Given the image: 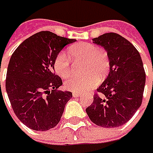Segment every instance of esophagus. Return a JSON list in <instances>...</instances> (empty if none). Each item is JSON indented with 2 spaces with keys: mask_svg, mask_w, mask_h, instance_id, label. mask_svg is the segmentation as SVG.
Wrapping results in <instances>:
<instances>
[{
  "mask_svg": "<svg viewBox=\"0 0 153 153\" xmlns=\"http://www.w3.org/2000/svg\"><path fill=\"white\" fill-rule=\"evenodd\" d=\"M81 94H79V93H76V92H74L73 93V97H74V98H77V97H79V96H81Z\"/></svg>",
  "mask_w": 153,
  "mask_h": 153,
  "instance_id": "obj_1",
  "label": "esophagus"
}]
</instances>
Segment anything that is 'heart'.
I'll use <instances>...</instances> for the list:
<instances>
[{
  "instance_id": "heart-1",
  "label": "heart",
  "mask_w": 153,
  "mask_h": 153,
  "mask_svg": "<svg viewBox=\"0 0 153 153\" xmlns=\"http://www.w3.org/2000/svg\"><path fill=\"white\" fill-rule=\"evenodd\" d=\"M69 55L74 59H84L82 72L85 74L78 75L66 80L65 86L67 89L77 93H85L94 88L108 74L110 68L108 55L104 50L94 44L82 42L68 50ZM56 73L62 78L70 75L73 72L69 59L65 52H59L54 59Z\"/></svg>"
}]
</instances>
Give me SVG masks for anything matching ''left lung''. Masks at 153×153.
I'll list each match as a JSON object with an SVG mask.
<instances>
[{"label":"left lung","instance_id":"1","mask_svg":"<svg viewBox=\"0 0 153 153\" xmlns=\"http://www.w3.org/2000/svg\"><path fill=\"white\" fill-rule=\"evenodd\" d=\"M108 52L110 72L94 94L86 113L102 128H116L129 121L143 102L146 73L134 45L114 32L93 39Z\"/></svg>","mask_w":153,"mask_h":153}]
</instances>
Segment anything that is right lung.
<instances>
[{"instance_id": "right-lung-1", "label": "right lung", "mask_w": 153, "mask_h": 153, "mask_svg": "<svg viewBox=\"0 0 153 153\" xmlns=\"http://www.w3.org/2000/svg\"><path fill=\"white\" fill-rule=\"evenodd\" d=\"M75 41L40 31L25 39L11 55L6 92L15 114L30 129L46 131L60 121L72 93L57 90L63 82L54 73V59L64 47Z\"/></svg>"}]
</instances>
